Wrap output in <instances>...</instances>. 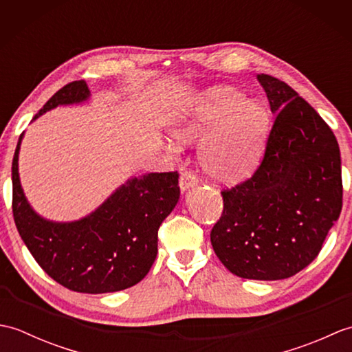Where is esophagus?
I'll list each match as a JSON object with an SVG mask.
<instances>
[{
	"instance_id": "1",
	"label": "esophagus",
	"mask_w": 352,
	"mask_h": 352,
	"mask_svg": "<svg viewBox=\"0 0 352 352\" xmlns=\"http://www.w3.org/2000/svg\"><path fill=\"white\" fill-rule=\"evenodd\" d=\"M197 183H198V178L189 170L183 172V174L180 175V189H182V192L193 188V186H197Z\"/></svg>"
}]
</instances>
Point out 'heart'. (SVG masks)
Instances as JSON below:
<instances>
[{"mask_svg": "<svg viewBox=\"0 0 352 352\" xmlns=\"http://www.w3.org/2000/svg\"><path fill=\"white\" fill-rule=\"evenodd\" d=\"M269 111L261 102H246L231 87H214L199 96L188 115L172 129L180 142L204 140L199 160L208 175L236 183L248 177L263 153L269 133Z\"/></svg>", "mask_w": 352, "mask_h": 352, "instance_id": "heart-1", "label": "heart"}]
</instances>
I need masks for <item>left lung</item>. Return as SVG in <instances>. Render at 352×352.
Here are the masks:
<instances>
[{"label": "left lung", "mask_w": 352, "mask_h": 352, "mask_svg": "<svg viewBox=\"0 0 352 352\" xmlns=\"http://www.w3.org/2000/svg\"><path fill=\"white\" fill-rule=\"evenodd\" d=\"M275 121L252 177L223 189L210 233L231 274L283 280L316 258L342 210L339 144L310 104L284 81L258 74Z\"/></svg>", "instance_id": "8db88e82"}]
</instances>
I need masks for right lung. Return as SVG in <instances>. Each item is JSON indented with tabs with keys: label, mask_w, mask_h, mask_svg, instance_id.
<instances>
[{
	"label": "right lung",
	"mask_w": 352,
	"mask_h": 352,
	"mask_svg": "<svg viewBox=\"0 0 352 352\" xmlns=\"http://www.w3.org/2000/svg\"><path fill=\"white\" fill-rule=\"evenodd\" d=\"M85 80L56 92L33 119L60 104L89 98ZM12 162V210L18 233L34 260L52 280L81 294H109L129 289L151 269L157 256V233L180 198L178 172H151L134 177L86 218L51 222L41 218L25 199Z\"/></svg>",
	"instance_id": "right-lung-1"
}]
</instances>
